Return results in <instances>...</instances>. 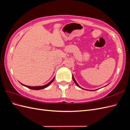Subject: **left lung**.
<instances>
[{
    "instance_id": "8db88e82",
    "label": "left lung",
    "mask_w": 130,
    "mask_h": 130,
    "mask_svg": "<svg viewBox=\"0 0 130 130\" xmlns=\"http://www.w3.org/2000/svg\"><path fill=\"white\" fill-rule=\"evenodd\" d=\"M72 77H73V81H74V82H75V84H76V85H77V86H78V87H80V88H81V87H80V86H78V84H77V82H76V81H75V78H74V76H72Z\"/></svg>"
}]
</instances>
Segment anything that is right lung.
Segmentation results:
<instances>
[{"instance_id":"obj_1","label":"right lung","mask_w":130,"mask_h":130,"mask_svg":"<svg viewBox=\"0 0 130 130\" xmlns=\"http://www.w3.org/2000/svg\"><path fill=\"white\" fill-rule=\"evenodd\" d=\"M54 78H55V77H54L52 81H51L50 82H49V83H48V84H46V85H44V86H36V87H31V86H26V85H23V84H21H21L22 85L24 86H25V87H27L28 88H30V89H34V90H39V89H44V88H46V87H48V86L49 85H50V84H52V82L54 81Z\"/></svg>"}]
</instances>
